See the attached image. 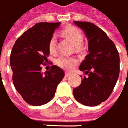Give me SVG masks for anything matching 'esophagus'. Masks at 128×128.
<instances>
[{
    "label": "esophagus",
    "mask_w": 128,
    "mask_h": 128,
    "mask_svg": "<svg viewBox=\"0 0 128 128\" xmlns=\"http://www.w3.org/2000/svg\"><path fill=\"white\" fill-rule=\"evenodd\" d=\"M71 74H71L70 72H66V74H65V75H66V77H69Z\"/></svg>",
    "instance_id": "obj_1"
}]
</instances>
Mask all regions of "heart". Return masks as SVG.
<instances>
[{
    "label": "heart",
    "instance_id": "1",
    "mask_svg": "<svg viewBox=\"0 0 128 128\" xmlns=\"http://www.w3.org/2000/svg\"><path fill=\"white\" fill-rule=\"evenodd\" d=\"M62 33L74 44L78 48H80V44L83 42V34L79 29L75 27H68L63 29ZM56 36L54 35L50 37L48 42V49L50 53H54L56 50ZM76 60L73 57H68L66 56H60L56 60V64L62 68L70 69L76 63Z\"/></svg>",
    "mask_w": 128,
    "mask_h": 128
}]
</instances>
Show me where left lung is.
Segmentation results:
<instances>
[{"label":"left lung","mask_w":128,"mask_h":128,"mask_svg":"<svg viewBox=\"0 0 128 128\" xmlns=\"http://www.w3.org/2000/svg\"><path fill=\"white\" fill-rule=\"evenodd\" d=\"M84 32L88 40L89 54L79 69L84 72L80 85L73 90L80 104L94 106L111 95L119 75V54L113 42L106 32L92 23L74 22Z\"/></svg>","instance_id":"1"}]
</instances>
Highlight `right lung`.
<instances>
[{"instance_id": "right-lung-1", "label": "right lung", "mask_w": 128, "mask_h": 128, "mask_svg": "<svg viewBox=\"0 0 128 128\" xmlns=\"http://www.w3.org/2000/svg\"><path fill=\"white\" fill-rule=\"evenodd\" d=\"M60 25V22L37 23L24 32L12 47L10 66L13 84L30 105L40 106L49 102L65 76L62 69L56 66L42 72V66L48 62L50 54L49 40Z\"/></svg>"}]
</instances>
